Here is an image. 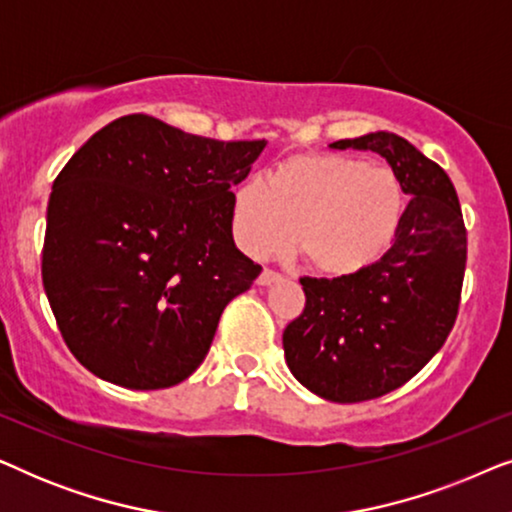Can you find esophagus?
Returning a JSON list of instances; mask_svg holds the SVG:
<instances>
[{"instance_id":"1","label":"esophagus","mask_w":512,"mask_h":512,"mask_svg":"<svg viewBox=\"0 0 512 512\" xmlns=\"http://www.w3.org/2000/svg\"><path fill=\"white\" fill-rule=\"evenodd\" d=\"M279 279H282V275H279V272H275V270H268L265 268L261 275H258V279L256 282L261 284V286H270V284H275V282H279Z\"/></svg>"}]
</instances>
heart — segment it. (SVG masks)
<instances>
[{
	"label": "heart",
	"instance_id": "b5f03b06",
	"mask_svg": "<svg viewBox=\"0 0 512 512\" xmlns=\"http://www.w3.org/2000/svg\"><path fill=\"white\" fill-rule=\"evenodd\" d=\"M405 216V188L387 165L342 153H300L233 193V235L244 254L300 256L326 277L368 270L394 244Z\"/></svg>",
	"mask_w": 512,
	"mask_h": 512
}]
</instances>
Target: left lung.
I'll list each match as a JSON object with an SVG mask.
<instances>
[{"instance_id":"left-lung-1","label":"left lung","mask_w":512,"mask_h":512,"mask_svg":"<svg viewBox=\"0 0 512 512\" xmlns=\"http://www.w3.org/2000/svg\"><path fill=\"white\" fill-rule=\"evenodd\" d=\"M331 149L373 151L403 181L410 202L391 249L352 277H303L305 310L284 331L293 377L333 403L389 394L445 345L466 270L459 198L440 165L394 132L340 139Z\"/></svg>"}]
</instances>
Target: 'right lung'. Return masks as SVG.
Segmentation results:
<instances>
[{
	"label": "right lung",
	"instance_id": "obj_1",
	"mask_svg": "<svg viewBox=\"0 0 512 512\" xmlns=\"http://www.w3.org/2000/svg\"><path fill=\"white\" fill-rule=\"evenodd\" d=\"M268 142H216L146 114L97 130L53 181L41 277L90 373L165 389L205 361L221 312L261 275L235 247L233 186Z\"/></svg>",
	"mask_w": 512,
	"mask_h": 512
}]
</instances>
